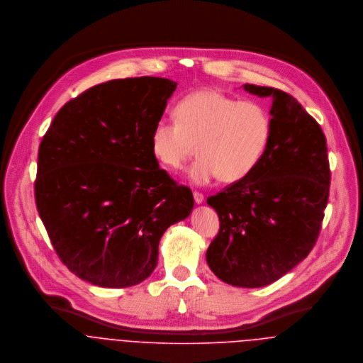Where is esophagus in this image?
Masks as SVG:
<instances>
[{
    "mask_svg": "<svg viewBox=\"0 0 363 363\" xmlns=\"http://www.w3.org/2000/svg\"><path fill=\"white\" fill-rule=\"evenodd\" d=\"M193 196H194V201H196V204H203V203H204V194H203V193H200V191H194V193H193Z\"/></svg>",
    "mask_w": 363,
    "mask_h": 363,
    "instance_id": "1",
    "label": "esophagus"
}]
</instances>
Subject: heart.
Instances as JSON below:
<instances>
[{"mask_svg": "<svg viewBox=\"0 0 363 363\" xmlns=\"http://www.w3.org/2000/svg\"><path fill=\"white\" fill-rule=\"evenodd\" d=\"M174 121L159 120L150 147L156 162L180 170L194 154L189 179L207 186L222 177L236 183L250 176L265 155L272 133L268 108L257 101H238L219 91L203 89L184 96L174 107Z\"/></svg>", "mask_w": 363, "mask_h": 363, "instance_id": "1", "label": "heart"}]
</instances>
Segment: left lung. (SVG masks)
<instances>
[{
    "mask_svg": "<svg viewBox=\"0 0 363 363\" xmlns=\"http://www.w3.org/2000/svg\"><path fill=\"white\" fill-rule=\"evenodd\" d=\"M243 88L272 99L271 141L250 176L208 197L220 225L207 262L229 285L259 288L289 272L315 245L330 164L318 123L294 96L269 86Z\"/></svg>",
    "mask_w": 363,
    "mask_h": 363,
    "instance_id": "1",
    "label": "left lung"
}]
</instances>
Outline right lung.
<instances>
[{"label": "right lung", "instance_id": "right-lung-1", "mask_svg": "<svg viewBox=\"0 0 363 363\" xmlns=\"http://www.w3.org/2000/svg\"><path fill=\"white\" fill-rule=\"evenodd\" d=\"M177 84L113 79L64 104L38 156L35 200L67 268L102 288L147 279L164 230L186 219L193 193L151 152L154 125Z\"/></svg>", "mask_w": 363, "mask_h": 363}]
</instances>
